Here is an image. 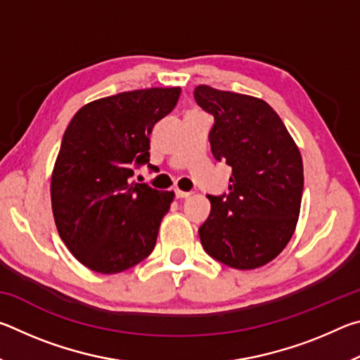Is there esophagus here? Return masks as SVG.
Masks as SVG:
<instances>
[{
	"label": "esophagus",
	"mask_w": 360,
	"mask_h": 360,
	"mask_svg": "<svg viewBox=\"0 0 360 360\" xmlns=\"http://www.w3.org/2000/svg\"><path fill=\"white\" fill-rule=\"evenodd\" d=\"M174 193H176V197H178V198H187V197H191V195H192V192H184V191H179V188H176Z\"/></svg>",
	"instance_id": "esophagus-1"
}]
</instances>
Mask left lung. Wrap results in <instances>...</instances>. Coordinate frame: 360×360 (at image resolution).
Wrapping results in <instances>:
<instances>
[{
  "label": "left lung",
  "instance_id": "1",
  "mask_svg": "<svg viewBox=\"0 0 360 360\" xmlns=\"http://www.w3.org/2000/svg\"><path fill=\"white\" fill-rule=\"evenodd\" d=\"M195 101L212 114L211 152L231 167L229 193L208 195L211 212L198 229L205 251L224 265L268 264L294 235L303 192L302 155L264 100L198 85Z\"/></svg>",
  "mask_w": 360,
  "mask_h": 360
}]
</instances>
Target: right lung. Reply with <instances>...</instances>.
I'll return each mask as SVG.
<instances>
[{"label": "right lung", "instance_id": "obj_1", "mask_svg": "<svg viewBox=\"0 0 360 360\" xmlns=\"http://www.w3.org/2000/svg\"><path fill=\"white\" fill-rule=\"evenodd\" d=\"M179 87L122 92L82 106L71 119L52 172L60 238L90 270L112 275L152 252L174 193L131 182L149 163V136L173 111Z\"/></svg>", "mask_w": 360, "mask_h": 360}]
</instances>
